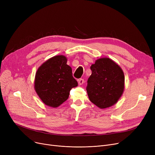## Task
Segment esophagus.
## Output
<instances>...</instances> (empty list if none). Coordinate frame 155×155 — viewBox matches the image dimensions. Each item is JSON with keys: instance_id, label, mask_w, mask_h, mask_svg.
Segmentation results:
<instances>
[{"instance_id": "esophagus-1", "label": "esophagus", "mask_w": 155, "mask_h": 155, "mask_svg": "<svg viewBox=\"0 0 155 155\" xmlns=\"http://www.w3.org/2000/svg\"><path fill=\"white\" fill-rule=\"evenodd\" d=\"M78 82L79 85H82L84 82V80L83 78H80V79H78Z\"/></svg>"}]
</instances>
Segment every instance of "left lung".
<instances>
[{
  "label": "left lung",
  "mask_w": 155,
  "mask_h": 155,
  "mask_svg": "<svg viewBox=\"0 0 155 155\" xmlns=\"http://www.w3.org/2000/svg\"><path fill=\"white\" fill-rule=\"evenodd\" d=\"M92 75L87 80L86 90L90 101L101 109L115 104L124 88V73L108 58L96 60L91 67Z\"/></svg>",
  "instance_id": "8db88e82"
}]
</instances>
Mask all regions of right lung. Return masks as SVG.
Returning <instances> with one entry per match:
<instances>
[{
  "mask_svg": "<svg viewBox=\"0 0 155 155\" xmlns=\"http://www.w3.org/2000/svg\"><path fill=\"white\" fill-rule=\"evenodd\" d=\"M67 62L64 56H55L40 66L36 73L35 91L43 103L50 107H57L66 101L71 89L78 85Z\"/></svg>",
  "mask_w": 155,
  "mask_h": 155,
  "instance_id": "obj_1",
  "label": "right lung"
}]
</instances>
